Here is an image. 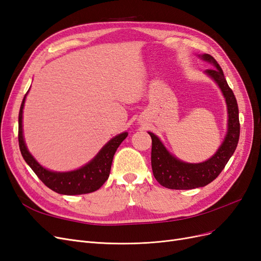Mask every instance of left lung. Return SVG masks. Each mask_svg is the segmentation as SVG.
Segmentation results:
<instances>
[{
    "instance_id": "8db88e82",
    "label": "left lung",
    "mask_w": 261,
    "mask_h": 261,
    "mask_svg": "<svg viewBox=\"0 0 261 261\" xmlns=\"http://www.w3.org/2000/svg\"><path fill=\"white\" fill-rule=\"evenodd\" d=\"M212 63L215 67L206 69L223 92L227 105L228 128L223 144L209 160L201 163H186L170 154L160 139L149 132L152 139L151 167L153 176L162 186L170 189H193L208 185L216 179L234 153L240 139L239 106L232 89L228 87L222 68L210 54L201 57Z\"/></svg>"
}]
</instances>
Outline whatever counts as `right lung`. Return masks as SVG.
Instances as JSON below:
<instances>
[{
  "mask_svg": "<svg viewBox=\"0 0 261 261\" xmlns=\"http://www.w3.org/2000/svg\"><path fill=\"white\" fill-rule=\"evenodd\" d=\"M26 97H23L18 115V143L23 159L33 169L42 183L53 192L62 195H82L96 192L109 178L113 156L118 146L127 137V133H122L112 138L100 150V152L85 167L72 172H52L42 168L29 153L22 136V109Z\"/></svg>",
  "mask_w": 261,
  "mask_h": 261,
  "instance_id": "obj_1",
  "label": "right lung"
}]
</instances>
